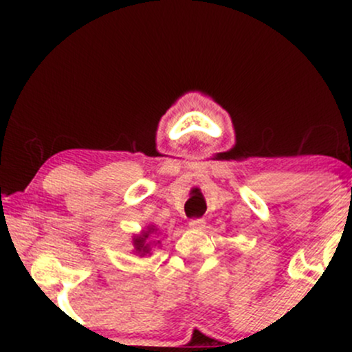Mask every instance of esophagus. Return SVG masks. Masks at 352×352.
<instances>
[{"instance_id":"1","label":"esophagus","mask_w":352,"mask_h":352,"mask_svg":"<svg viewBox=\"0 0 352 352\" xmlns=\"http://www.w3.org/2000/svg\"><path fill=\"white\" fill-rule=\"evenodd\" d=\"M205 223H207V221H205V218H192V220H190V228H193V230H201V228H205Z\"/></svg>"}]
</instances>
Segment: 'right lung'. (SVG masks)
Wrapping results in <instances>:
<instances>
[{
    "mask_svg": "<svg viewBox=\"0 0 352 352\" xmlns=\"http://www.w3.org/2000/svg\"><path fill=\"white\" fill-rule=\"evenodd\" d=\"M155 228H148V232H144L140 236H135L134 238V246H135V253H139L140 256H144V254H147L151 252V243L147 241L148 238V233H152Z\"/></svg>",
    "mask_w": 352,
    "mask_h": 352,
    "instance_id": "obj_1",
    "label": "right lung"
}]
</instances>
